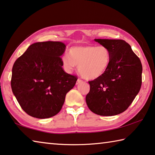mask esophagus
Wrapping results in <instances>:
<instances>
[{"label":"esophagus","instance_id":"34e87169","mask_svg":"<svg viewBox=\"0 0 155 155\" xmlns=\"http://www.w3.org/2000/svg\"><path fill=\"white\" fill-rule=\"evenodd\" d=\"M82 82H83V80H82L79 79V78H78V80H77V82H76V84H80V83Z\"/></svg>","mask_w":155,"mask_h":155}]
</instances>
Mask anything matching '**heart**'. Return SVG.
<instances>
[{"mask_svg":"<svg viewBox=\"0 0 155 155\" xmlns=\"http://www.w3.org/2000/svg\"><path fill=\"white\" fill-rule=\"evenodd\" d=\"M68 55L62 57L64 69L71 73L78 66L80 74L87 80H94L102 75L108 68L111 58L110 51L102 45H77L70 48Z\"/></svg>","mask_w":155,"mask_h":155,"instance_id":"1","label":"heart"}]
</instances>
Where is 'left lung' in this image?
<instances>
[{
    "instance_id": "8db88e82",
    "label": "left lung",
    "mask_w": 155,
    "mask_h": 155,
    "mask_svg": "<svg viewBox=\"0 0 155 155\" xmlns=\"http://www.w3.org/2000/svg\"><path fill=\"white\" fill-rule=\"evenodd\" d=\"M108 48L110 62L100 77L89 81L86 96L88 108L99 115L113 116L125 111L140 91L142 83L141 60L130 45L123 40L95 39Z\"/></svg>"
}]
</instances>
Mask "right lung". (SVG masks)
I'll return each mask as SVG.
<instances>
[{"instance_id":"1","label":"right lung","mask_w":155,"mask_h":155,"mask_svg":"<svg viewBox=\"0 0 155 155\" xmlns=\"http://www.w3.org/2000/svg\"><path fill=\"white\" fill-rule=\"evenodd\" d=\"M66 46L61 42H35L15 61L11 87L22 110L38 119L60 112L66 94L78 78L66 73L61 55Z\"/></svg>"}]
</instances>
